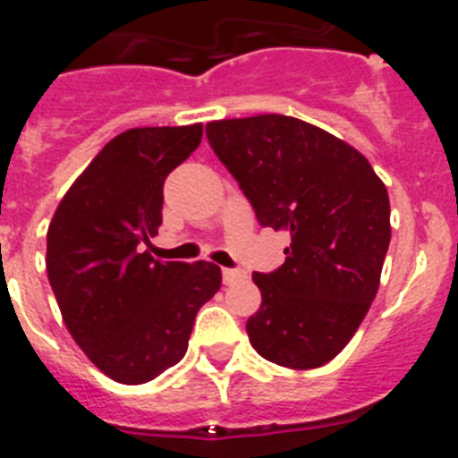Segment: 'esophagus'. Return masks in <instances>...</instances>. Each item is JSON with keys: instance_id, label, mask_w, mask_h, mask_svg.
<instances>
[{"instance_id": "1", "label": "esophagus", "mask_w": 458, "mask_h": 458, "mask_svg": "<svg viewBox=\"0 0 458 458\" xmlns=\"http://www.w3.org/2000/svg\"><path fill=\"white\" fill-rule=\"evenodd\" d=\"M221 276H224V284L230 285V284H237V281H242V278H246V272H244V269H228V267H225L224 272H221Z\"/></svg>"}]
</instances>
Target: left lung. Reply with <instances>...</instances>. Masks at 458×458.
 Instances as JSON below:
<instances>
[{
	"label": "left lung",
	"instance_id": "1",
	"mask_svg": "<svg viewBox=\"0 0 458 458\" xmlns=\"http://www.w3.org/2000/svg\"><path fill=\"white\" fill-rule=\"evenodd\" d=\"M205 133L258 224L290 233L284 265L253 274L262 304L246 323L251 345L281 367H323L377 293L392 237L387 189L357 149L301 119H221Z\"/></svg>",
	"mask_w": 458,
	"mask_h": 458
}]
</instances>
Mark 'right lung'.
<instances>
[{"instance_id":"add662e5","label":"right lung","mask_w":458,"mask_h":458,"mask_svg":"<svg viewBox=\"0 0 458 458\" xmlns=\"http://www.w3.org/2000/svg\"><path fill=\"white\" fill-rule=\"evenodd\" d=\"M202 124L129 129L103 147L47 228V278L64 325L108 377L142 385L184 357L196 313L221 288L214 262H158L163 184Z\"/></svg>"}]
</instances>
